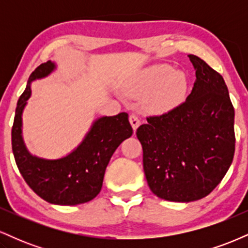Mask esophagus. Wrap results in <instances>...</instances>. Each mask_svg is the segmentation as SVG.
I'll return each instance as SVG.
<instances>
[{
	"mask_svg": "<svg viewBox=\"0 0 248 248\" xmlns=\"http://www.w3.org/2000/svg\"><path fill=\"white\" fill-rule=\"evenodd\" d=\"M129 122H130V124H132L134 132H135V130L138 129V127L140 126V118H139L136 114H132L129 116Z\"/></svg>",
	"mask_w": 248,
	"mask_h": 248,
	"instance_id": "obj_1",
	"label": "esophagus"
}]
</instances>
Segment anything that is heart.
Segmentation results:
<instances>
[{
	"instance_id": "heart-1",
	"label": "heart",
	"mask_w": 248,
	"mask_h": 248,
	"mask_svg": "<svg viewBox=\"0 0 248 248\" xmlns=\"http://www.w3.org/2000/svg\"><path fill=\"white\" fill-rule=\"evenodd\" d=\"M187 80L169 65H155L135 78L130 91L135 95L148 96V106L156 113H164L181 104L186 96Z\"/></svg>"
}]
</instances>
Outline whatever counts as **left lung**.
<instances>
[{"mask_svg":"<svg viewBox=\"0 0 248 248\" xmlns=\"http://www.w3.org/2000/svg\"><path fill=\"white\" fill-rule=\"evenodd\" d=\"M187 57L196 81L186 100L149 116L136 130L150 190L181 203L206 197L227 172L235 149L234 108L223 77L199 57Z\"/></svg>","mask_w":248,"mask_h":248,"instance_id":"1","label":"left lung"}]
</instances>
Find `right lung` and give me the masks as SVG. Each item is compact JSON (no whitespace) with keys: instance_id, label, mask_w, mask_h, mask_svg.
I'll list each match as a JSON object with an SVG mask.
<instances>
[{"instance_id":"add662e5","label":"right lung","mask_w":248,"mask_h":248,"mask_svg":"<svg viewBox=\"0 0 248 248\" xmlns=\"http://www.w3.org/2000/svg\"><path fill=\"white\" fill-rule=\"evenodd\" d=\"M55 69V62L49 61L29 77L17 102L11 146L19 172L39 197L56 205H77L92 201L100 192L108 162L121 142L132 136L133 128L124 112L102 116L93 122L81 143L65 157L46 160L31 155L22 136V114L31 95V82L49 76Z\"/></svg>"}]
</instances>
